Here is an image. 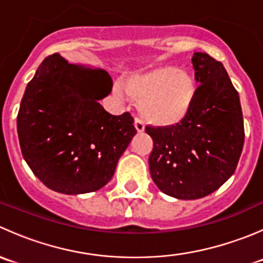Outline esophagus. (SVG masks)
<instances>
[{
	"label": "esophagus",
	"mask_w": 263,
	"mask_h": 263,
	"mask_svg": "<svg viewBox=\"0 0 263 263\" xmlns=\"http://www.w3.org/2000/svg\"><path fill=\"white\" fill-rule=\"evenodd\" d=\"M135 127H136V129L139 134H144L145 132V123L140 118L135 119Z\"/></svg>",
	"instance_id": "esophagus-1"
}]
</instances>
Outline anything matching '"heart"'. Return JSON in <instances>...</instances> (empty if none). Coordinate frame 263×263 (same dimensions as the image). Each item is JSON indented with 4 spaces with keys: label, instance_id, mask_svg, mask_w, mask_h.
I'll return each instance as SVG.
<instances>
[{
    "label": "heart",
    "instance_id": "obj_1",
    "mask_svg": "<svg viewBox=\"0 0 263 263\" xmlns=\"http://www.w3.org/2000/svg\"><path fill=\"white\" fill-rule=\"evenodd\" d=\"M127 95L141 104V115L156 127H174L190 115L196 98L192 76L176 67H163L132 76L124 85Z\"/></svg>",
    "mask_w": 263,
    "mask_h": 263
}]
</instances>
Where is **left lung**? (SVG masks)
<instances>
[{"instance_id":"left-lung-1","label":"left lung","mask_w":263,"mask_h":263,"mask_svg":"<svg viewBox=\"0 0 263 263\" xmlns=\"http://www.w3.org/2000/svg\"><path fill=\"white\" fill-rule=\"evenodd\" d=\"M195 103L174 127H146L154 141L150 174L159 190L178 200H197L219 190L235 172L245 144L239 95L221 62L193 53Z\"/></svg>"}]
</instances>
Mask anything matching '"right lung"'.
Returning <instances> with one entry per match:
<instances>
[{
    "mask_svg": "<svg viewBox=\"0 0 263 263\" xmlns=\"http://www.w3.org/2000/svg\"><path fill=\"white\" fill-rule=\"evenodd\" d=\"M102 68L47 57L26 86L17 115L21 153L47 187L81 195L104 187L136 135L129 113L112 116L99 100L112 91Z\"/></svg>",
    "mask_w": 263,
    "mask_h": 263,
    "instance_id": "right-lung-1",
    "label": "right lung"
}]
</instances>
